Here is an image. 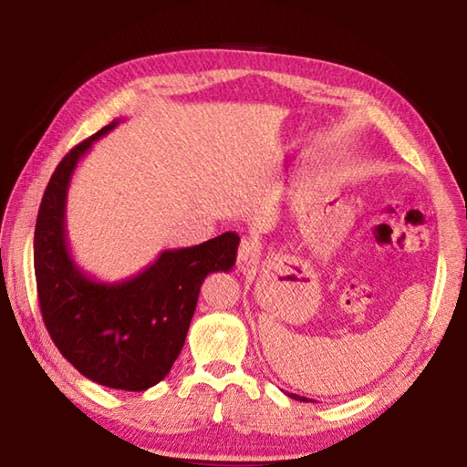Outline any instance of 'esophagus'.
I'll list each match as a JSON object with an SVG mask.
<instances>
[{
	"label": "esophagus",
	"instance_id": "esophagus-1",
	"mask_svg": "<svg viewBox=\"0 0 467 467\" xmlns=\"http://www.w3.org/2000/svg\"><path fill=\"white\" fill-rule=\"evenodd\" d=\"M257 247L251 241H243L239 247V255H236V265L243 274H255L257 272Z\"/></svg>",
	"mask_w": 467,
	"mask_h": 467
}]
</instances>
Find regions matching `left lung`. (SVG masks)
<instances>
[{
	"label": "left lung",
	"mask_w": 467,
	"mask_h": 467,
	"mask_svg": "<svg viewBox=\"0 0 467 467\" xmlns=\"http://www.w3.org/2000/svg\"><path fill=\"white\" fill-rule=\"evenodd\" d=\"M292 400H300V401H306V398H300V395H296V393H288Z\"/></svg>",
	"instance_id": "obj_1"
}]
</instances>
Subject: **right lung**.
I'll return each instance as SVG.
<instances>
[{"instance_id":"add662e5","label":"right lung","mask_w":467,"mask_h":467,"mask_svg":"<svg viewBox=\"0 0 467 467\" xmlns=\"http://www.w3.org/2000/svg\"><path fill=\"white\" fill-rule=\"evenodd\" d=\"M119 121L69 150L55 169L38 208L35 275L43 321L63 357L94 383L146 391L181 354L205 275L233 270L241 239L224 233L195 247L164 249L146 270L119 282L86 274L67 244V189L80 158Z\"/></svg>"}]
</instances>
